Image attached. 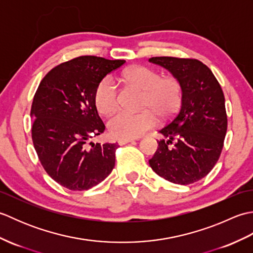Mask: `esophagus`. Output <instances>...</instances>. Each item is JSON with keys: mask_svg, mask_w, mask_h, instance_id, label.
Masks as SVG:
<instances>
[{"mask_svg": "<svg viewBox=\"0 0 253 253\" xmlns=\"http://www.w3.org/2000/svg\"><path fill=\"white\" fill-rule=\"evenodd\" d=\"M133 140H136V139H118L117 142H118V144H120V146H123V144H126V143L131 142Z\"/></svg>", "mask_w": 253, "mask_h": 253, "instance_id": "obj_1", "label": "esophagus"}]
</instances>
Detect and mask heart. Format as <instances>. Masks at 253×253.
<instances>
[{"label":"heart","instance_id":"heart-1","mask_svg":"<svg viewBox=\"0 0 253 253\" xmlns=\"http://www.w3.org/2000/svg\"><path fill=\"white\" fill-rule=\"evenodd\" d=\"M128 83L143 90L141 112L121 111L113 115L107 127L117 139H133L142 136L157 124V114L166 120L178 111L181 103V87L174 77H162L157 71L146 66L128 68L124 73ZM94 103L101 114L109 115L120 105V93L111 77H105L96 85Z\"/></svg>","mask_w":253,"mask_h":253}]
</instances>
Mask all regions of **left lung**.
Masks as SVG:
<instances>
[{
	"label": "left lung",
	"instance_id": "1",
	"mask_svg": "<svg viewBox=\"0 0 253 253\" xmlns=\"http://www.w3.org/2000/svg\"><path fill=\"white\" fill-rule=\"evenodd\" d=\"M149 62L168 69L181 87L180 109L159 130L163 138L149 164L166 180L192 184L211 171L222 152L227 130L223 90L211 69L198 60L158 56Z\"/></svg>",
	"mask_w": 253,
	"mask_h": 253
}]
</instances>
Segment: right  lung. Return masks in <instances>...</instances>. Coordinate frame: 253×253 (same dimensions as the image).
<instances>
[{"mask_svg":"<svg viewBox=\"0 0 253 253\" xmlns=\"http://www.w3.org/2000/svg\"><path fill=\"white\" fill-rule=\"evenodd\" d=\"M125 62L79 56L51 69L38 87L32 141L46 173L69 190H88L114 169L117 144L89 140L105 129L94 103L96 85Z\"/></svg>","mask_w":253,"mask_h":253,"instance_id":"right-lung-1","label":"right lung"}]
</instances>
